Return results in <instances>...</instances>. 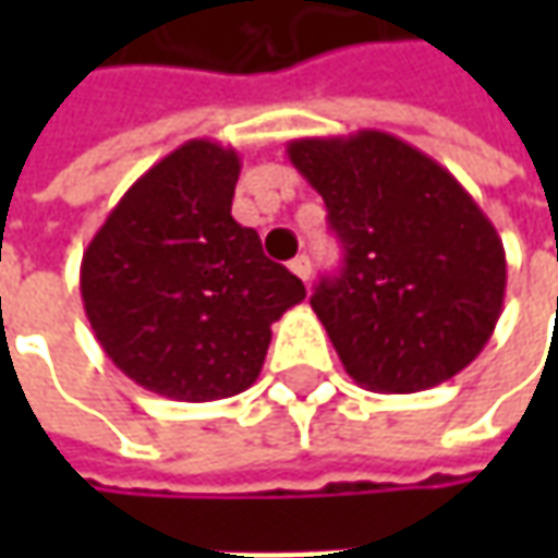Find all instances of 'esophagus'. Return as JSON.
I'll return each instance as SVG.
<instances>
[{
  "label": "esophagus",
  "instance_id": "obj_1",
  "mask_svg": "<svg viewBox=\"0 0 558 558\" xmlns=\"http://www.w3.org/2000/svg\"><path fill=\"white\" fill-rule=\"evenodd\" d=\"M289 269L294 272V276H298V279H304V282H307V279H311V272H313L311 257H307V254H298L294 260H289Z\"/></svg>",
  "mask_w": 558,
  "mask_h": 558
}]
</instances>
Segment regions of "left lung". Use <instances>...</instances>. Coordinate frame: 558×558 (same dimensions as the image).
<instances>
[{
	"instance_id": "obj_1",
	"label": "left lung",
	"mask_w": 558,
	"mask_h": 558,
	"mask_svg": "<svg viewBox=\"0 0 558 558\" xmlns=\"http://www.w3.org/2000/svg\"><path fill=\"white\" fill-rule=\"evenodd\" d=\"M344 267L311 298L356 385L413 395L462 373L504 313L506 251L457 177L381 130L289 142Z\"/></svg>"
}]
</instances>
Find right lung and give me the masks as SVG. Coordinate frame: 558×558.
Listing matches in <instances>:
<instances>
[{"label": "right lung", "mask_w": 558, "mask_h": 558, "mask_svg": "<svg viewBox=\"0 0 558 558\" xmlns=\"http://www.w3.org/2000/svg\"><path fill=\"white\" fill-rule=\"evenodd\" d=\"M235 148L189 140L114 204L80 264L101 351L145 391L204 403L257 381L269 326L307 298L232 220Z\"/></svg>", "instance_id": "obj_1"}]
</instances>
